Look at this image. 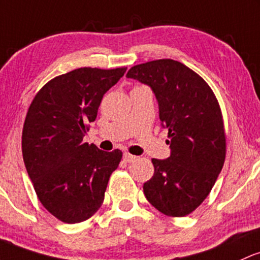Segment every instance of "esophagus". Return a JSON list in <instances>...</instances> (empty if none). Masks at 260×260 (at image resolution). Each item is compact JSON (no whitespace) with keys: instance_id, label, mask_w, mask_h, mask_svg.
I'll return each mask as SVG.
<instances>
[{"instance_id":"esophagus-1","label":"esophagus","mask_w":260,"mask_h":260,"mask_svg":"<svg viewBox=\"0 0 260 260\" xmlns=\"http://www.w3.org/2000/svg\"><path fill=\"white\" fill-rule=\"evenodd\" d=\"M137 159V156L136 155H132V154H129V153H123V160L125 161V162H131V161H133V160H136Z\"/></svg>"}]
</instances>
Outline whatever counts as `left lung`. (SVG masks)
Here are the masks:
<instances>
[{
    "label": "left lung",
    "mask_w": 260,
    "mask_h": 260,
    "mask_svg": "<svg viewBox=\"0 0 260 260\" xmlns=\"http://www.w3.org/2000/svg\"><path fill=\"white\" fill-rule=\"evenodd\" d=\"M125 76L152 88L169 137L170 156L152 159L145 198L164 215L184 217L207 198L223 167L226 137L217 99L204 79L172 59L136 65Z\"/></svg>",
    "instance_id": "obj_1"
}]
</instances>
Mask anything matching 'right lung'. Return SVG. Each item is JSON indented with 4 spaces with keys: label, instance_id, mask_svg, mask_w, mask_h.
Segmentation results:
<instances>
[{
    "label": "right lung",
    "instance_id": "obj_1",
    "mask_svg": "<svg viewBox=\"0 0 260 260\" xmlns=\"http://www.w3.org/2000/svg\"><path fill=\"white\" fill-rule=\"evenodd\" d=\"M125 68H80L50 80L28 110L22 153L28 176L43 206L65 223L90 218L105 199L122 152L84 143L105 93Z\"/></svg>",
    "mask_w": 260,
    "mask_h": 260
}]
</instances>
